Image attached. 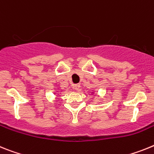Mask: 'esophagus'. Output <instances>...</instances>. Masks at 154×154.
Wrapping results in <instances>:
<instances>
[{"label":"esophagus","instance_id":"1","mask_svg":"<svg viewBox=\"0 0 154 154\" xmlns=\"http://www.w3.org/2000/svg\"><path fill=\"white\" fill-rule=\"evenodd\" d=\"M73 88L76 91H80V89H81V85L80 84H76V85H73Z\"/></svg>","mask_w":154,"mask_h":154}]
</instances>
